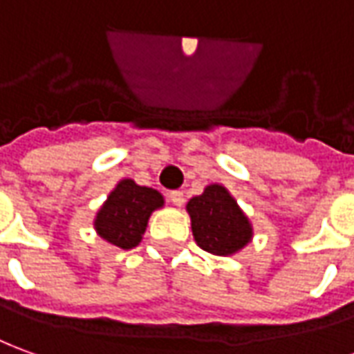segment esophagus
<instances>
[{
  "instance_id": "1",
  "label": "esophagus",
  "mask_w": 354,
  "mask_h": 354,
  "mask_svg": "<svg viewBox=\"0 0 354 354\" xmlns=\"http://www.w3.org/2000/svg\"><path fill=\"white\" fill-rule=\"evenodd\" d=\"M169 201H171L175 206H183V202H185L183 191H171V192H169Z\"/></svg>"
}]
</instances>
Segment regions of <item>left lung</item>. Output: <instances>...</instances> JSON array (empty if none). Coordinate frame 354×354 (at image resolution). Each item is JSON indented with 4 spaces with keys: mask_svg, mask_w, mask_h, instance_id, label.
Instances as JSON below:
<instances>
[{
    "mask_svg": "<svg viewBox=\"0 0 354 354\" xmlns=\"http://www.w3.org/2000/svg\"><path fill=\"white\" fill-rule=\"evenodd\" d=\"M196 245L209 254L231 256L252 239V225L221 185H208L187 204Z\"/></svg>",
    "mask_w": 354,
    "mask_h": 354,
    "instance_id": "1",
    "label": "left lung"
}]
</instances>
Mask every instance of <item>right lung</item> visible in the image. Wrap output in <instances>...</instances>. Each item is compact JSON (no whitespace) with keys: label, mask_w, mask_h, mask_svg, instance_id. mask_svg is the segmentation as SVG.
<instances>
[{"label":"right lung","mask_w":354,"mask_h":354,"mask_svg":"<svg viewBox=\"0 0 354 354\" xmlns=\"http://www.w3.org/2000/svg\"><path fill=\"white\" fill-rule=\"evenodd\" d=\"M162 206L163 196L156 189L123 179L98 209L94 229L109 245L129 250L142 241L152 212Z\"/></svg>","instance_id":"obj_1"}]
</instances>
